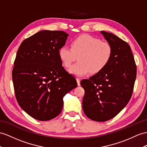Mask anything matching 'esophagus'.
<instances>
[{"instance_id":"1","label":"esophagus","mask_w":147,"mask_h":147,"mask_svg":"<svg viewBox=\"0 0 147 147\" xmlns=\"http://www.w3.org/2000/svg\"><path fill=\"white\" fill-rule=\"evenodd\" d=\"M76 81H77V83H78V86H80V80L79 78H76Z\"/></svg>"}]
</instances>
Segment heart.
<instances>
[{"label": "heart", "instance_id": "obj_1", "mask_svg": "<svg viewBox=\"0 0 147 147\" xmlns=\"http://www.w3.org/2000/svg\"><path fill=\"white\" fill-rule=\"evenodd\" d=\"M112 55L113 48L109 43L91 35L78 36L71 42V48L61 47L58 50L59 58L66 67L78 56L79 61L69 69L70 73L78 76L89 72L99 73L110 63Z\"/></svg>", "mask_w": 147, "mask_h": 147}]
</instances>
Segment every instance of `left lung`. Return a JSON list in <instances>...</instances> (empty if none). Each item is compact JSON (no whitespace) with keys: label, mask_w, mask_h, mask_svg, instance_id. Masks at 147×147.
I'll use <instances>...</instances> for the list:
<instances>
[{"label":"left lung","mask_w":147,"mask_h":147,"mask_svg":"<svg viewBox=\"0 0 147 147\" xmlns=\"http://www.w3.org/2000/svg\"><path fill=\"white\" fill-rule=\"evenodd\" d=\"M100 33L112 45V59L102 71L82 80L81 85L85 91L82 100L85 115L94 121L105 122L114 117L129 102L137 66L129 44L111 33Z\"/></svg>","instance_id":"8db88e82"}]
</instances>
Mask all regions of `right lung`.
<instances>
[{"mask_svg":"<svg viewBox=\"0 0 147 147\" xmlns=\"http://www.w3.org/2000/svg\"><path fill=\"white\" fill-rule=\"evenodd\" d=\"M67 36L63 31L42 30L24 40L17 51L12 70L16 97L22 109L36 120L57 117L64 96L78 86L58 56Z\"/></svg>","mask_w":147,"mask_h":147,"instance_id":"add662e5","label":"right lung"}]
</instances>
